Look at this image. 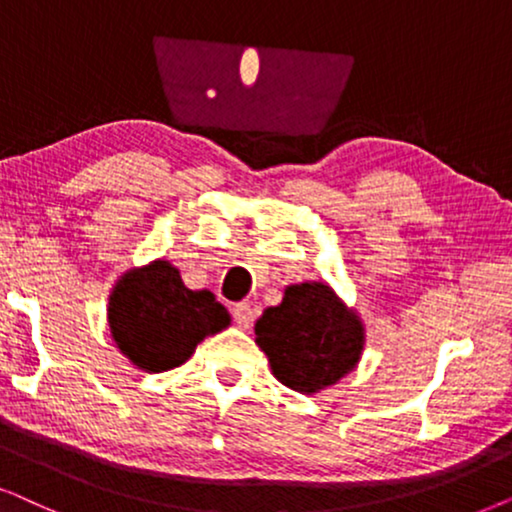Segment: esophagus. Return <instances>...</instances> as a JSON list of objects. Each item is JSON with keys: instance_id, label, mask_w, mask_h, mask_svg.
I'll return each mask as SVG.
<instances>
[{"instance_id": "obj_1", "label": "esophagus", "mask_w": 512, "mask_h": 512, "mask_svg": "<svg viewBox=\"0 0 512 512\" xmlns=\"http://www.w3.org/2000/svg\"><path fill=\"white\" fill-rule=\"evenodd\" d=\"M231 313H234V320L238 323V327H248L252 325V309L248 302H241V304H234V309H231Z\"/></svg>"}]
</instances>
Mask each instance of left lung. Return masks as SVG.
Returning <instances> with one entry per match:
<instances>
[{
	"mask_svg": "<svg viewBox=\"0 0 512 512\" xmlns=\"http://www.w3.org/2000/svg\"><path fill=\"white\" fill-rule=\"evenodd\" d=\"M255 335L274 377L299 393L337 384L365 344L363 323L325 283L290 285L283 302L257 320Z\"/></svg>",
	"mask_w": 512,
	"mask_h": 512,
	"instance_id": "1",
	"label": "left lung"
}]
</instances>
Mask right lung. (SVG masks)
Returning a JSON list of instances; mask_svg holds the SVG:
<instances>
[{
	"label": "right lung",
	"mask_w": 512,
	"mask_h": 512,
	"mask_svg": "<svg viewBox=\"0 0 512 512\" xmlns=\"http://www.w3.org/2000/svg\"><path fill=\"white\" fill-rule=\"evenodd\" d=\"M107 318L119 351L145 372L187 363L203 339L231 320L213 292L189 290L180 271L163 260L121 276Z\"/></svg>",
	"instance_id": "obj_1"
}]
</instances>
